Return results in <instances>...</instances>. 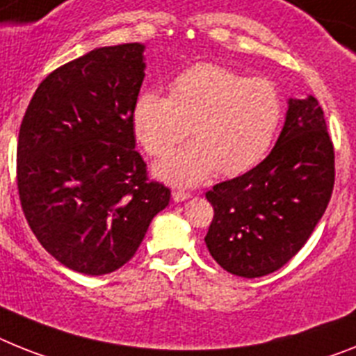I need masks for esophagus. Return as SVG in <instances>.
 Listing matches in <instances>:
<instances>
[{
    "mask_svg": "<svg viewBox=\"0 0 356 356\" xmlns=\"http://www.w3.org/2000/svg\"><path fill=\"white\" fill-rule=\"evenodd\" d=\"M172 197L175 202H183V201H186V199H190V197H192V193L184 192V190H175V192L172 193Z\"/></svg>",
    "mask_w": 356,
    "mask_h": 356,
    "instance_id": "34e87169",
    "label": "esophagus"
}]
</instances>
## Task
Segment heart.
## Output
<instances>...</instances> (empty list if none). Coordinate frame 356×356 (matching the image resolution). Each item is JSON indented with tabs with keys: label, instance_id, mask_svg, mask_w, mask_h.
Masks as SVG:
<instances>
[{
	"label": "heart",
	"instance_id": "obj_1",
	"mask_svg": "<svg viewBox=\"0 0 356 356\" xmlns=\"http://www.w3.org/2000/svg\"><path fill=\"white\" fill-rule=\"evenodd\" d=\"M284 119L279 86L201 63L173 77L170 97L146 92L134 106V130L154 157L170 154L188 132L195 139L155 166L166 183L192 184L219 170L238 175L264 159Z\"/></svg>",
	"mask_w": 356,
	"mask_h": 356
}]
</instances>
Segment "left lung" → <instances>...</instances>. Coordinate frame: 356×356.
I'll return each instance as SVG.
<instances>
[{
	"instance_id": "obj_1",
	"label": "left lung",
	"mask_w": 356,
	"mask_h": 356,
	"mask_svg": "<svg viewBox=\"0 0 356 356\" xmlns=\"http://www.w3.org/2000/svg\"><path fill=\"white\" fill-rule=\"evenodd\" d=\"M335 184V152L313 95L289 99L275 148L244 175L215 184L204 243L229 273L257 279L298 253L322 219Z\"/></svg>"
}]
</instances>
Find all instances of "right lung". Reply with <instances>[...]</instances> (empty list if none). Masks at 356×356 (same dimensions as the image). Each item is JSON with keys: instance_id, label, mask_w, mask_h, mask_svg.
<instances>
[{"instance_id": "1", "label": "right lung", "mask_w": 356, "mask_h": 356, "mask_svg": "<svg viewBox=\"0 0 356 356\" xmlns=\"http://www.w3.org/2000/svg\"><path fill=\"white\" fill-rule=\"evenodd\" d=\"M143 52L141 43L103 47L56 68L21 121V208L41 246L77 273L127 264L170 202L136 150Z\"/></svg>"}]
</instances>
